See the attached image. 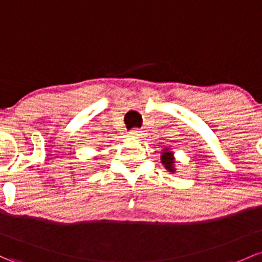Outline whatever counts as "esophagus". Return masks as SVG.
Segmentation results:
<instances>
[{"mask_svg": "<svg viewBox=\"0 0 262 262\" xmlns=\"http://www.w3.org/2000/svg\"><path fill=\"white\" fill-rule=\"evenodd\" d=\"M145 133L143 130H140V129H133V130L130 132V137L134 139H142L144 138Z\"/></svg>", "mask_w": 262, "mask_h": 262, "instance_id": "obj_1", "label": "esophagus"}]
</instances>
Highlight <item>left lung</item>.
I'll list each match as a JSON object with an SVG mask.
<instances>
[{
    "label": "left lung",
    "instance_id": "obj_1",
    "mask_svg": "<svg viewBox=\"0 0 262 262\" xmlns=\"http://www.w3.org/2000/svg\"><path fill=\"white\" fill-rule=\"evenodd\" d=\"M161 162L163 164L164 168L169 172L174 173L176 170V159H174V153L169 149V148H164L163 152L161 154Z\"/></svg>",
    "mask_w": 262,
    "mask_h": 262
}]
</instances>
